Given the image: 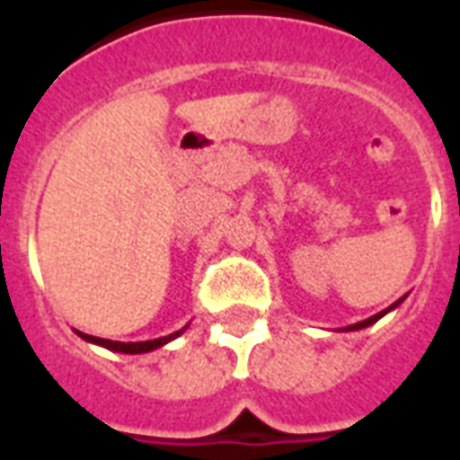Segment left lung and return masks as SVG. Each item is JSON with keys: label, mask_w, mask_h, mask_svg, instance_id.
Returning a JSON list of instances; mask_svg holds the SVG:
<instances>
[{"label": "left lung", "mask_w": 460, "mask_h": 460, "mask_svg": "<svg viewBox=\"0 0 460 460\" xmlns=\"http://www.w3.org/2000/svg\"><path fill=\"white\" fill-rule=\"evenodd\" d=\"M403 301H406V296H403V298H399V301H396V303H392V305L386 307V310H382V313L372 314V317H367V320H363V322H356V324H349V327H343V332H358V329L370 327V324H375V322H377V320H382V317H385L386 313H392L394 307H399Z\"/></svg>", "instance_id": "left-lung-1"}]
</instances>
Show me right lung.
<instances>
[{"label": "right lung", "instance_id": "obj_1", "mask_svg": "<svg viewBox=\"0 0 460 460\" xmlns=\"http://www.w3.org/2000/svg\"><path fill=\"white\" fill-rule=\"evenodd\" d=\"M186 329H188V324L183 329H179V332H173V334L159 336V339H153V341H111V339H100V336L83 334V332H78V329H75V334L81 336L83 341L95 343V346L110 349V350H114V353H128V356H138V353H150V350H155V349H162L164 343L173 341V339L183 334Z\"/></svg>", "mask_w": 460, "mask_h": 460}]
</instances>
